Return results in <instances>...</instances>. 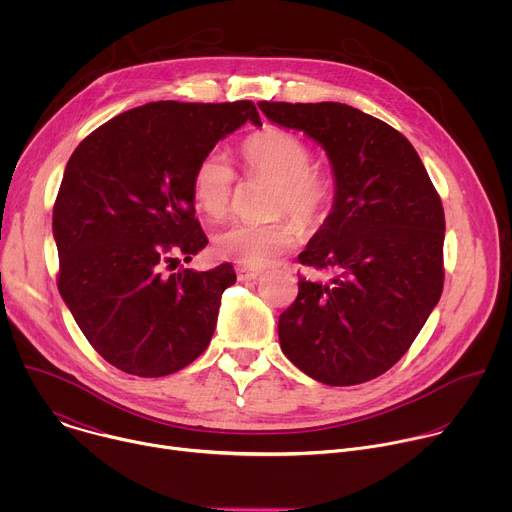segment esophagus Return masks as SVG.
I'll list each match as a JSON object with an SVG mask.
<instances>
[{"mask_svg":"<svg viewBox=\"0 0 512 512\" xmlns=\"http://www.w3.org/2000/svg\"><path fill=\"white\" fill-rule=\"evenodd\" d=\"M263 273V269H255V267H237V279L239 281H255L259 279Z\"/></svg>","mask_w":512,"mask_h":512,"instance_id":"34e87169","label":"esophagus"}]
</instances>
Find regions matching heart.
I'll list each match as a JSON object with an SVG mask.
<instances>
[{"label":"heart","instance_id":"heart-1","mask_svg":"<svg viewBox=\"0 0 512 512\" xmlns=\"http://www.w3.org/2000/svg\"><path fill=\"white\" fill-rule=\"evenodd\" d=\"M241 154L251 176L271 180L265 221H237L212 237V251L218 259L241 267H265L294 249L302 229L281 212H289L306 227H318L334 198L330 172L312 162L310 145L296 133L281 127H265L249 135ZM237 172L218 150L204 154L192 172V196L198 208L210 218H223L233 204Z\"/></svg>","mask_w":512,"mask_h":512}]
</instances>
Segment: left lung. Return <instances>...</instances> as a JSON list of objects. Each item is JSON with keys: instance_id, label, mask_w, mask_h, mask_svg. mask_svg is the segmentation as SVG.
I'll return each instance as SVG.
<instances>
[{"instance_id": "left-lung-1", "label": "left lung", "mask_w": 512, "mask_h": 512, "mask_svg": "<svg viewBox=\"0 0 512 512\" xmlns=\"http://www.w3.org/2000/svg\"><path fill=\"white\" fill-rule=\"evenodd\" d=\"M281 127L326 150L334 206L298 255L328 279L300 275L279 316L283 354L308 377L350 387L387 373L409 350L444 289L446 218L409 139L344 103H267Z\"/></svg>"}]
</instances>
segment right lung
Returning a JSON list of instances; mask_svg holds the SVG:
<instances>
[{"label":"right lung","mask_w":512,"mask_h":512,"mask_svg":"<svg viewBox=\"0 0 512 512\" xmlns=\"http://www.w3.org/2000/svg\"><path fill=\"white\" fill-rule=\"evenodd\" d=\"M247 121L261 125L251 101H158L109 119L72 152L52 210L58 291L119 371L166 377L210 344L233 265L168 271L208 243L194 218L198 160Z\"/></svg>","instance_id":"obj_1"}]
</instances>
